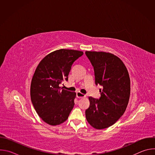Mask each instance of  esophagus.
<instances>
[{
  "instance_id": "34e87169",
  "label": "esophagus",
  "mask_w": 155,
  "mask_h": 155,
  "mask_svg": "<svg viewBox=\"0 0 155 155\" xmlns=\"http://www.w3.org/2000/svg\"><path fill=\"white\" fill-rule=\"evenodd\" d=\"M77 97L78 98H83V97H85V95L84 94L81 93L80 92H77Z\"/></svg>"
}]
</instances>
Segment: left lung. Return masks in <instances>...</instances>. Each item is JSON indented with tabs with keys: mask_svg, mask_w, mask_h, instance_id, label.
Returning <instances> with one entry per match:
<instances>
[{
	"mask_svg": "<svg viewBox=\"0 0 155 155\" xmlns=\"http://www.w3.org/2000/svg\"><path fill=\"white\" fill-rule=\"evenodd\" d=\"M94 71L95 83L103 88L101 97H89L90 105L86 110L87 122L97 129L113 125L123 115L130 96V78L123 61L113 54L86 51Z\"/></svg>",
	"mask_w": 155,
	"mask_h": 155,
	"instance_id": "1",
	"label": "left lung"
}]
</instances>
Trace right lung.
I'll list each match as a JSON object with an SVG mask.
<instances>
[{
  "label": "right lung",
  "mask_w": 155,
  "mask_h": 155,
  "mask_svg": "<svg viewBox=\"0 0 155 155\" xmlns=\"http://www.w3.org/2000/svg\"><path fill=\"white\" fill-rule=\"evenodd\" d=\"M83 54L74 50L61 49L44 58L32 79L31 99L38 116L55 126L67 120L75 105V92L63 90L59 84L68 81L73 63Z\"/></svg>",
  "instance_id": "1"
}]
</instances>
